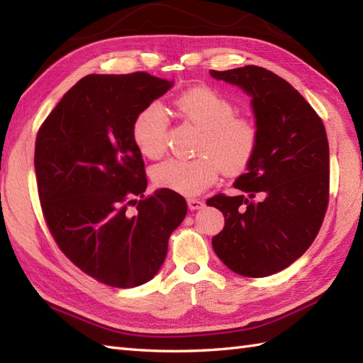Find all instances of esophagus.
<instances>
[{"label":"esophagus","mask_w":363,"mask_h":363,"mask_svg":"<svg viewBox=\"0 0 363 363\" xmlns=\"http://www.w3.org/2000/svg\"><path fill=\"white\" fill-rule=\"evenodd\" d=\"M187 204H189V209L190 211H198V209H201V207L204 206V201H201V199H198V198H189L187 199Z\"/></svg>","instance_id":"1"}]
</instances>
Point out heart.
Masks as SVG:
<instances>
[{"instance_id":"b5f03b06","label":"heart","mask_w":363,"mask_h":363,"mask_svg":"<svg viewBox=\"0 0 363 363\" xmlns=\"http://www.w3.org/2000/svg\"><path fill=\"white\" fill-rule=\"evenodd\" d=\"M182 120L201 129L195 159H168L152 168L156 186L182 195H198L217 181L220 172L238 174L256 157L260 129L251 115L237 113L235 104L207 86L191 87L174 99ZM133 140L145 157L157 159L168 145V118L159 104H148L133 121Z\"/></svg>"}]
</instances>
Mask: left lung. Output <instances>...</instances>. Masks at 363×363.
<instances>
[{
	"mask_svg": "<svg viewBox=\"0 0 363 363\" xmlns=\"http://www.w3.org/2000/svg\"><path fill=\"white\" fill-rule=\"evenodd\" d=\"M211 74L252 96L260 129L256 157L234 182L240 194H218L206 201L225 215V228L212 246L234 273L265 277L303 256L325 220L326 129L303 95L267 68L246 65Z\"/></svg>",
	"mask_w": 363,
	"mask_h": 363,
	"instance_id": "8db88e82",
	"label": "left lung"
}]
</instances>
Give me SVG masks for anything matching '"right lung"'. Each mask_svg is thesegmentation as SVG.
Masks as SVG:
<instances>
[{
	"label": "right lung",
	"mask_w": 363,
	"mask_h": 363,
	"mask_svg": "<svg viewBox=\"0 0 363 363\" xmlns=\"http://www.w3.org/2000/svg\"><path fill=\"white\" fill-rule=\"evenodd\" d=\"M172 86L145 72L89 74L37 133L34 167L46 226L72 264L111 287L152 279L187 213L174 190L145 195V162L130 133L137 113Z\"/></svg>",
	"instance_id": "add662e5"
}]
</instances>
